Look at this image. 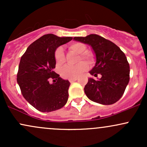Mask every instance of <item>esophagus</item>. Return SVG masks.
<instances>
[{"instance_id":"34e87169","label":"esophagus","mask_w":147,"mask_h":147,"mask_svg":"<svg viewBox=\"0 0 147 147\" xmlns=\"http://www.w3.org/2000/svg\"><path fill=\"white\" fill-rule=\"evenodd\" d=\"M77 78H75V79H69V82H70V83H72V82H75V81H77Z\"/></svg>"}]
</instances>
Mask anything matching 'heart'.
<instances>
[{
    "mask_svg": "<svg viewBox=\"0 0 147 147\" xmlns=\"http://www.w3.org/2000/svg\"><path fill=\"white\" fill-rule=\"evenodd\" d=\"M68 49L71 52L78 54L79 57L77 62L80 63L77 66H65L61 70V75L63 78L71 79L77 78L86 71L88 69V63L89 65H92L95 63V56L92 52L87 51L86 45L82 42H73L70 43ZM54 57L56 61L57 66L60 67L65 63V56L62 47H58L55 50ZM82 60H85L86 62H82Z\"/></svg>",
    "mask_w": 147,
    "mask_h": 147,
    "instance_id": "b5f03b06",
    "label": "heart"
}]
</instances>
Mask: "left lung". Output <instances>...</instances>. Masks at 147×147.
Instances as JSON below:
<instances>
[{"label": "left lung", "instance_id": "8db88e82", "mask_svg": "<svg viewBox=\"0 0 147 147\" xmlns=\"http://www.w3.org/2000/svg\"><path fill=\"white\" fill-rule=\"evenodd\" d=\"M73 39L91 45L96 55V63L90 73L96 77L98 74L102 75L98 80L88 79L84 88L86 95L92 102L104 105L117 102L122 97L130 79L126 55L114 43L97 34Z\"/></svg>", "mask_w": 147, "mask_h": 147}]
</instances>
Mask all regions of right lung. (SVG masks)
<instances>
[{
    "label": "right lung",
    "mask_w": 147,
    "mask_h": 147,
    "mask_svg": "<svg viewBox=\"0 0 147 147\" xmlns=\"http://www.w3.org/2000/svg\"><path fill=\"white\" fill-rule=\"evenodd\" d=\"M72 39L45 34L30 44L21 57L17 82L24 98L41 112L58 110L68 101L70 83L53 71L56 65L54 53L59 46ZM51 79L52 84L49 83Z\"/></svg>",
    "instance_id": "obj_1"
}]
</instances>
